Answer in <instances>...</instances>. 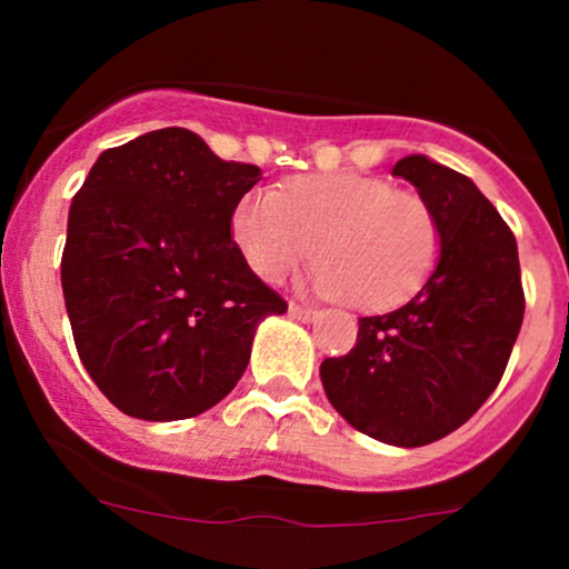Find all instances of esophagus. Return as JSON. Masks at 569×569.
I'll use <instances>...</instances> for the list:
<instances>
[{
  "instance_id": "1",
  "label": "esophagus",
  "mask_w": 569,
  "mask_h": 569,
  "mask_svg": "<svg viewBox=\"0 0 569 569\" xmlns=\"http://www.w3.org/2000/svg\"><path fill=\"white\" fill-rule=\"evenodd\" d=\"M289 313H291V317L302 319V321H311V319H317V317H319V311H317V308L297 306V302H291V306H289Z\"/></svg>"
}]
</instances>
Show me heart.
<instances>
[{
	"instance_id": "1",
	"label": "heart",
	"mask_w": 569,
	"mask_h": 569,
	"mask_svg": "<svg viewBox=\"0 0 569 569\" xmlns=\"http://www.w3.org/2000/svg\"><path fill=\"white\" fill-rule=\"evenodd\" d=\"M231 233L244 263L278 283L319 258V295L349 297L363 311L401 306L432 272L440 231L427 200L355 173L302 176L252 189L233 209Z\"/></svg>"
}]
</instances>
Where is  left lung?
Masks as SVG:
<instances>
[{
  "instance_id": "obj_1",
  "label": "left lung",
  "mask_w": 569,
  "mask_h": 569,
  "mask_svg": "<svg viewBox=\"0 0 569 569\" xmlns=\"http://www.w3.org/2000/svg\"><path fill=\"white\" fill-rule=\"evenodd\" d=\"M438 220V263L418 295L358 321L319 377L349 427L416 449L460 429L501 382L523 325L518 242L468 176L410 153L393 164Z\"/></svg>"
}]
</instances>
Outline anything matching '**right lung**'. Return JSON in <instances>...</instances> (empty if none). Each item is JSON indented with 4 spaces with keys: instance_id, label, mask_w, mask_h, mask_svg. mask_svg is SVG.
<instances>
[{
    "instance_id": "obj_1",
    "label": "right lung",
    "mask_w": 569,
    "mask_h": 569,
    "mask_svg": "<svg viewBox=\"0 0 569 569\" xmlns=\"http://www.w3.org/2000/svg\"><path fill=\"white\" fill-rule=\"evenodd\" d=\"M261 181L194 131L157 129L96 159L68 211L62 297L84 369L120 412L181 421L242 380L286 302L244 263L233 209Z\"/></svg>"
}]
</instances>
